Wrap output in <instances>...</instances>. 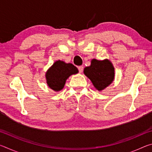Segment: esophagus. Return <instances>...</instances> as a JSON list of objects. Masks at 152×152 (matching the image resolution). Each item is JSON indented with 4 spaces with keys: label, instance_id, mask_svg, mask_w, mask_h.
Segmentation results:
<instances>
[{
    "label": "esophagus",
    "instance_id": "34e87169",
    "mask_svg": "<svg viewBox=\"0 0 152 152\" xmlns=\"http://www.w3.org/2000/svg\"><path fill=\"white\" fill-rule=\"evenodd\" d=\"M78 70H79V72L81 73L83 72V70H84V67L82 66H78Z\"/></svg>",
    "mask_w": 152,
    "mask_h": 152
}]
</instances>
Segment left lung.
<instances>
[{"label":"left lung","mask_w":152,"mask_h":152,"mask_svg":"<svg viewBox=\"0 0 152 152\" xmlns=\"http://www.w3.org/2000/svg\"><path fill=\"white\" fill-rule=\"evenodd\" d=\"M84 73L98 91H102L111 84L115 76L114 68L108 60L100 61L93 59L91 65L84 68Z\"/></svg>","instance_id":"left-lung-1"}]
</instances>
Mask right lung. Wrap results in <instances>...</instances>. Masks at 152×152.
<instances>
[{"label":"right lung","mask_w":152,"mask_h":152,"mask_svg":"<svg viewBox=\"0 0 152 152\" xmlns=\"http://www.w3.org/2000/svg\"><path fill=\"white\" fill-rule=\"evenodd\" d=\"M78 72V68L72 64H66L58 60L46 72L45 78L50 88L55 91H60L64 88L68 77Z\"/></svg>","instance_id":"1"}]
</instances>
